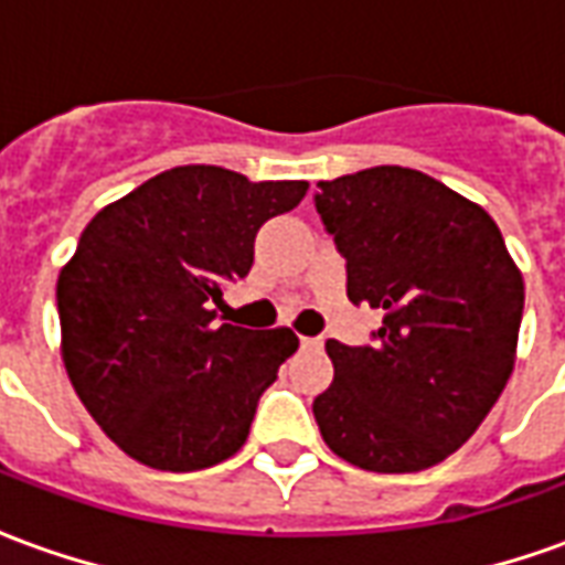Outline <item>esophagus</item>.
Listing matches in <instances>:
<instances>
[{
	"instance_id": "1",
	"label": "esophagus",
	"mask_w": 565,
	"mask_h": 565,
	"mask_svg": "<svg viewBox=\"0 0 565 565\" xmlns=\"http://www.w3.org/2000/svg\"><path fill=\"white\" fill-rule=\"evenodd\" d=\"M299 344H302L306 351H320V348H323V339H320V335H299Z\"/></svg>"
}]
</instances>
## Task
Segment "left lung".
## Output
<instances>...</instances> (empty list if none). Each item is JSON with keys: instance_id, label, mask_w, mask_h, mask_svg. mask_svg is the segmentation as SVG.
Instances as JSON below:
<instances>
[{"instance_id": "left-lung-1", "label": "left lung", "mask_w": 565, "mask_h": 565, "mask_svg": "<svg viewBox=\"0 0 565 565\" xmlns=\"http://www.w3.org/2000/svg\"><path fill=\"white\" fill-rule=\"evenodd\" d=\"M323 230L354 306L384 311L369 344L330 339L320 436L366 472H420L472 436L514 366L523 278L484 209L415 169L320 181Z\"/></svg>"}]
</instances>
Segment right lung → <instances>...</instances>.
<instances>
[{
	"label": "right lung",
	"mask_w": 565,
	"mask_h": 565,
	"mask_svg": "<svg viewBox=\"0 0 565 565\" xmlns=\"http://www.w3.org/2000/svg\"><path fill=\"white\" fill-rule=\"evenodd\" d=\"M306 181L178 166L103 209L56 281L68 381L132 460L193 472L245 445L259 396L299 348L287 330L214 323L254 266L259 226Z\"/></svg>",
	"instance_id": "right-lung-1"
}]
</instances>
